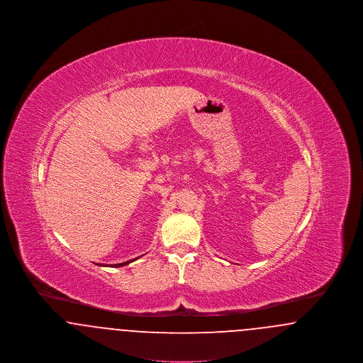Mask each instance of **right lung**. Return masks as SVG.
Returning <instances> with one entry per match:
<instances>
[{
  "mask_svg": "<svg viewBox=\"0 0 363 363\" xmlns=\"http://www.w3.org/2000/svg\"><path fill=\"white\" fill-rule=\"evenodd\" d=\"M133 259H130V261H125V262H121V264H114V267H123V265H128L129 262H132ZM96 265H99V264H96ZM102 265V264H101ZM108 267V265H107Z\"/></svg>",
  "mask_w": 363,
  "mask_h": 363,
  "instance_id": "1",
  "label": "right lung"
}]
</instances>
